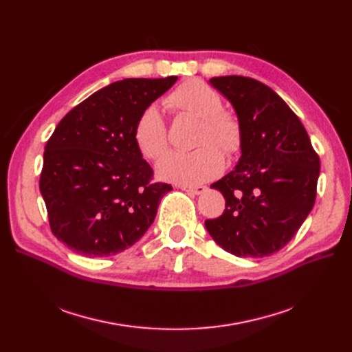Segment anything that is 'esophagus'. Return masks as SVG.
I'll list each match as a JSON object with an SVG mask.
<instances>
[{"label": "esophagus", "instance_id": "esophagus-1", "mask_svg": "<svg viewBox=\"0 0 352 352\" xmlns=\"http://www.w3.org/2000/svg\"><path fill=\"white\" fill-rule=\"evenodd\" d=\"M179 188L190 192V194H194V195H199V194L206 191V187H202V186H195V187H192V186H179Z\"/></svg>", "mask_w": 352, "mask_h": 352}]
</instances>
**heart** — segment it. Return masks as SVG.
<instances>
[{
    "instance_id": "1",
    "label": "heart",
    "mask_w": 352,
    "mask_h": 352,
    "mask_svg": "<svg viewBox=\"0 0 352 352\" xmlns=\"http://www.w3.org/2000/svg\"><path fill=\"white\" fill-rule=\"evenodd\" d=\"M164 107L174 116L199 120L195 145L191 153L170 151L157 164V174L165 181L198 184L217 177L224 166V158H234L243 148V125L231 111L223 109V100L210 85L198 80H187L174 88L164 100ZM134 142L140 153L150 160L158 158L168 145L165 122L154 107L138 116ZM219 150L217 151L216 148Z\"/></svg>"
}]
</instances>
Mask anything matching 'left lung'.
<instances>
[{
  "label": "left lung",
  "instance_id": "1",
  "mask_svg": "<svg viewBox=\"0 0 352 352\" xmlns=\"http://www.w3.org/2000/svg\"><path fill=\"white\" fill-rule=\"evenodd\" d=\"M210 84L232 104L244 140L235 168L211 184L224 195L226 210L206 228L227 252L268 256L291 241L311 212L320 157L300 118L268 85L241 76Z\"/></svg>",
  "mask_w": 352,
  "mask_h": 352
}]
</instances>
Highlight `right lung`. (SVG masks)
I'll list each match as a JSON object with an SVG mask.
<instances>
[{
	"label": "right lung",
	"mask_w": 352,
	"mask_h": 352,
	"mask_svg": "<svg viewBox=\"0 0 352 352\" xmlns=\"http://www.w3.org/2000/svg\"><path fill=\"white\" fill-rule=\"evenodd\" d=\"M178 77L125 78L89 96L60 121L47 141L40 178L52 234L85 256L116 255L151 227L170 184L133 137L141 111Z\"/></svg>",
	"instance_id": "add662e5"
}]
</instances>
